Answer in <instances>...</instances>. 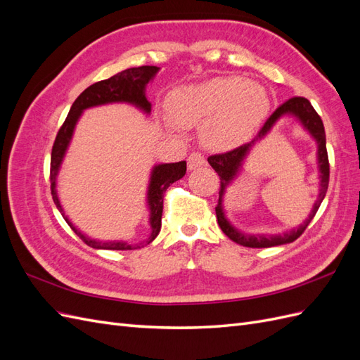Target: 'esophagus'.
Listing matches in <instances>:
<instances>
[{"label":"esophagus","instance_id":"34e87169","mask_svg":"<svg viewBox=\"0 0 360 360\" xmlns=\"http://www.w3.org/2000/svg\"><path fill=\"white\" fill-rule=\"evenodd\" d=\"M205 163V159L201 153H198V151H193V153L189 155L188 158V169H197L200 167H202Z\"/></svg>","mask_w":360,"mask_h":360}]
</instances>
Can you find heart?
<instances>
[{"instance_id":"heart-1","label":"heart","mask_w":360,"mask_h":360,"mask_svg":"<svg viewBox=\"0 0 360 360\" xmlns=\"http://www.w3.org/2000/svg\"><path fill=\"white\" fill-rule=\"evenodd\" d=\"M269 96L257 82L242 76H219L197 85H184L168 97V110L180 127L202 124L204 144L231 150L255 134L269 111Z\"/></svg>"}]
</instances>
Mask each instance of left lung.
<instances>
[{"instance_id": "left-lung-1", "label": "left lung", "mask_w": 360, "mask_h": 360, "mask_svg": "<svg viewBox=\"0 0 360 360\" xmlns=\"http://www.w3.org/2000/svg\"><path fill=\"white\" fill-rule=\"evenodd\" d=\"M284 115H292L296 116L300 122L307 128L311 134V136L318 141V158L319 159V170L321 171V192L319 198L314 203L313 210L309 217V219L305 221L296 231L288 232L284 235H277L276 236H249L244 233H240L229 224L226 219L221 201L223 195L227 187V184L232 182V180L236 176V174L240 172V168L243 165V160L248 154V151L253 148V146L258 140L262 139L274 125L277 120ZM209 163L212 168L217 172V176L221 179V189H219V201H217L216 205V217H217V224H219L221 230L225 233L226 237H230L233 242L246 246V248H271V246H279V245H285L291 243L296 240L297 237L302 236V233L307 230V226L309 222L314 219L315 213H317L320 204L323 202L326 192H328L329 186V158H328V150H326V134H324V126L320 115L317 111L314 110L311 102L304 97H291L287 102L282 103L278 110L271 114L264 126L259 129V132L257 136L250 141L248 144H243L240 147H237L231 151H226V153H219V155H213L209 159Z\"/></svg>"}]
</instances>
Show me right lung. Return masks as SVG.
Instances as JSON below:
<instances>
[{
  "instance_id": "right-lung-1",
  "label": "right lung",
  "mask_w": 360,
  "mask_h": 360,
  "mask_svg": "<svg viewBox=\"0 0 360 360\" xmlns=\"http://www.w3.org/2000/svg\"><path fill=\"white\" fill-rule=\"evenodd\" d=\"M159 68L156 66H141V68H130L123 72H120L110 79H103L90 85L85 89L76 99L68 114V118L64 120L63 126L60 127L56 143L52 147L51 155V193L52 200L56 202L57 209L63 214L64 219L69 224V226L75 231L76 236H79L81 240L94 249H111V250H127V249H136L141 248L144 243L148 245L158 237L160 226H162V212H163V193L168 189V186L174 181L180 180L184 174H186V162H176V163H160V165L153 167L150 176L148 191H147V205L150 210V228L151 234L144 243L139 245H129L127 242H99L90 238L89 236L82 234L78 228H76L64 214L63 207L60 204L58 195H57V176L61 167V162L66 155L68 147L73 136V130L76 123L81 117V114L93 106L106 105V103H130L146 114H150L151 103L146 97V86L147 84L155 78Z\"/></svg>"
}]
</instances>
